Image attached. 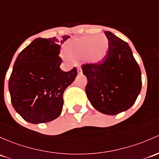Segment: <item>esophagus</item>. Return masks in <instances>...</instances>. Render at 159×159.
I'll use <instances>...</instances> for the list:
<instances>
[{
	"label": "esophagus",
	"instance_id": "esophagus-1",
	"mask_svg": "<svg viewBox=\"0 0 159 159\" xmlns=\"http://www.w3.org/2000/svg\"><path fill=\"white\" fill-rule=\"evenodd\" d=\"M77 71H78V74H81V73H82V70H81V67H78V68H77Z\"/></svg>",
	"mask_w": 159,
	"mask_h": 159
}]
</instances>
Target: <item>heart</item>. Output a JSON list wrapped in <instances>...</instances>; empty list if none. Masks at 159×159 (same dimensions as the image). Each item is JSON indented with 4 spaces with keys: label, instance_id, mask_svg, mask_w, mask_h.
<instances>
[{
    "label": "heart",
    "instance_id": "1",
    "mask_svg": "<svg viewBox=\"0 0 159 159\" xmlns=\"http://www.w3.org/2000/svg\"><path fill=\"white\" fill-rule=\"evenodd\" d=\"M109 50V40L105 35L83 36L68 42L64 46L62 57L66 61L81 59L92 66L101 64Z\"/></svg>",
    "mask_w": 159,
    "mask_h": 159
}]
</instances>
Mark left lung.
<instances>
[{
  "mask_svg": "<svg viewBox=\"0 0 159 159\" xmlns=\"http://www.w3.org/2000/svg\"><path fill=\"white\" fill-rule=\"evenodd\" d=\"M109 50L101 64L82 65L88 78L85 91L91 105L107 115L129 109L142 88L141 70L127 43L109 31Z\"/></svg>",
  "mask_w": 159,
  "mask_h": 159,
  "instance_id": "left-lung-1",
  "label": "left lung"
}]
</instances>
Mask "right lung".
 Instances as JSON below:
<instances>
[{
  "mask_svg": "<svg viewBox=\"0 0 159 159\" xmlns=\"http://www.w3.org/2000/svg\"><path fill=\"white\" fill-rule=\"evenodd\" d=\"M69 37L37 38L15 61L8 83L11 103L29 123H48L61 114L63 93L77 76L75 67L69 71L59 67L60 45Z\"/></svg>",
  "mask_w": 159,
  "mask_h": 159,
  "instance_id": "obj_1",
  "label": "right lung"
}]
</instances>
